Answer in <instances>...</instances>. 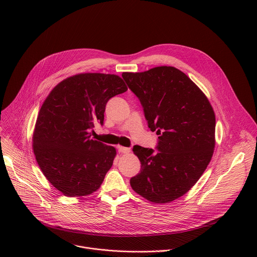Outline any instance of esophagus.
I'll return each mask as SVG.
<instances>
[{
    "instance_id": "1",
    "label": "esophagus",
    "mask_w": 257,
    "mask_h": 257,
    "mask_svg": "<svg viewBox=\"0 0 257 257\" xmlns=\"http://www.w3.org/2000/svg\"><path fill=\"white\" fill-rule=\"evenodd\" d=\"M118 152L121 154H129L130 149L129 148H124V146H118Z\"/></svg>"
}]
</instances>
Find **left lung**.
Listing matches in <instances>:
<instances>
[{
	"label": "left lung",
	"instance_id": "8db88e82",
	"mask_svg": "<svg viewBox=\"0 0 257 257\" xmlns=\"http://www.w3.org/2000/svg\"><path fill=\"white\" fill-rule=\"evenodd\" d=\"M122 77L139 98L149 127L160 135L158 153L133 148L141 170L130 185L151 202L169 203L195 185L212 158L213 108L200 88L175 67L124 72Z\"/></svg>",
	"mask_w": 257,
	"mask_h": 257
}]
</instances>
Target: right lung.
<instances>
[{"label": "right lung", "mask_w": 257, "mask_h": 257, "mask_svg": "<svg viewBox=\"0 0 257 257\" xmlns=\"http://www.w3.org/2000/svg\"><path fill=\"white\" fill-rule=\"evenodd\" d=\"M127 89L118 75L80 73L61 81L44 101L33 153L48 181L65 196H86L100 187L117 153L92 139L89 130L103 124L107 100Z\"/></svg>", "instance_id": "add662e5"}]
</instances>
